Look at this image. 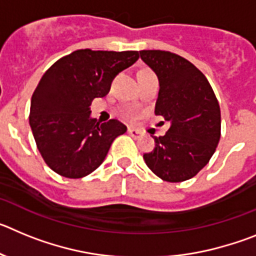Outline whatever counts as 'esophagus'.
Here are the masks:
<instances>
[{
    "label": "esophagus",
    "instance_id": "34e87169",
    "mask_svg": "<svg viewBox=\"0 0 256 256\" xmlns=\"http://www.w3.org/2000/svg\"><path fill=\"white\" fill-rule=\"evenodd\" d=\"M128 133L132 136L133 138H140V136H141V133L137 130H134V128H128Z\"/></svg>",
    "mask_w": 256,
    "mask_h": 256
}]
</instances>
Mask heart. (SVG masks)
<instances>
[{
	"instance_id": "1",
	"label": "heart",
	"mask_w": 256,
	"mask_h": 256,
	"mask_svg": "<svg viewBox=\"0 0 256 256\" xmlns=\"http://www.w3.org/2000/svg\"><path fill=\"white\" fill-rule=\"evenodd\" d=\"M148 72H150V70H148V69H142V70H140L138 73H137V76H141V74L148 73ZM126 116H128V118H133V115H132V114H128V115H126Z\"/></svg>"
}]
</instances>
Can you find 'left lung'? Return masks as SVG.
<instances>
[{
  "label": "left lung",
  "mask_w": 256,
  "mask_h": 256,
  "mask_svg": "<svg viewBox=\"0 0 256 256\" xmlns=\"http://www.w3.org/2000/svg\"><path fill=\"white\" fill-rule=\"evenodd\" d=\"M159 78L155 114L170 123L144 154L146 165L166 182L195 177L209 162L220 138V108L206 76L182 56L160 50L140 51Z\"/></svg>",
  "instance_id": "1"
}]
</instances>
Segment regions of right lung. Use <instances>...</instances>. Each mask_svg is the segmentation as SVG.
Instances as JSON below:
<instances>
[{
  "label": "right lung",
  "mask_w": 256,
  "mask_h": 256,
  "mask_svg": "<svg viewBox=\"0 0 256 256\" xmlns=\"http://www.w3.org/2000/svg\"><path fill=\"white\" fill-rule=\"evenodd\" d=\"M138 60L137 51L76 50L40 78L30 101L29 124L40 155L55 173L83 178L105 160L112 141L126 132L116 119L91 118L92 101L110 91L112 79Z\"/></svg>",
  "instance_id": "1"
}]
</instances>
